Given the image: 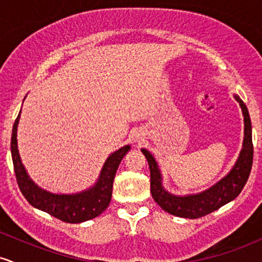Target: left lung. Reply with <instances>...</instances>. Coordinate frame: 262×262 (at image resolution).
Returning a JSON list of instances; mask_svg holds the SVG:
<instances>
[{
	"instance_id": "obj_1",
	"label": "left lung",
	"mask_w": 262,
	"mask_h": 262,
	"mask_svg": "<svg viewBox=\"0 0 262 262\" xmlns=\"http://www.w3.org/2000/svg\"><path fill=\"white\" fill-rule=\"evenodd\" d=\"M236 102L242 108L243 117H244V140H243V149L237 156L236 162L231 170L224 177H222L218 182L210 186L209 188L202 192L193 194H179L170 193L162 186V175L160 167L155 158L146 149H141V152L145 155L150 169V191L152 198L162 209L166 210L170 214L181 218L196 219L203 215L209 214L221 208L224 204L229 203L234 198L239 196L242 189L244 188L249 175H250L252 166V135H251V121L249 116V111L245 103L240 100L237 95H234Z\"/></svg>"
}]
</instances>
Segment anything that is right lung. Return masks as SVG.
<instances>
[{"label":"right lung","instance_id":"1","mask_svg":"<svg viewBox=\"0 0 262 262\" xmlns=\"http://www.w3.org/2000/svg\"><path fill=\"white\" fill-rule=\"evenodd\" d=\"M20 111L12 129L11 155L14 173L20 192L26 200L35 208L49 213L53 217L66 223H82L100 215L110 206L112 198L114 176L122 159L130 150V145H124L107 158L102 166L100 176L95 185L77 193H52L43 189L29 177L22 164L17 144V128Z\"/></svg>","mask_w":262,"mask_h":262}]
</instances>
